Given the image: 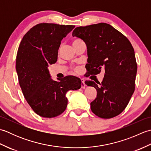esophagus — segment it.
Segmentation results:
<instances>
[{"label": "esophagus", "instance_id": "esophagus-1", "mask_svg": "<svg viewBox=\"0 0 151 151\" xmlns=\"http://www.w3.org/2000/svg\"><path fill=\"white\" fill-rule=\"evenodd\" d=\"M81 81H82L81 88L82 89H84L86 88V84H85V82H84V79H81Z\"/></svg>", "mask_w": 151, "mask_h": 151}]
</instances>
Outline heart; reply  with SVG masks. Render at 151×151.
<instances>
[{"instance_id": "heart-1", "label": "heart", "mask_w": 151, "mask_h": 151, "mask_svg": "<svg viewBox=\"0 0 151 151\" xmlns=\"http://www.w3.org/2000/svg\"><path fill=\"white\" fill-rule=\"evenodd\" d=\"M80 41H82L81 40H74L73 41V44H75V43H78V42H80Z\"/></svg>"}]
</instances>
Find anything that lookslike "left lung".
Instances as JSON below:
<instances>
[{
    "label": "left lung",
    "mask_w": 151,
    "mask_h": 151,
    "mask_svg": "<svg viewBox=\"0 0 151 151\" xmlns=\"http://www.w3.org/2000/svg\"><path fill=\"white\" fill-rule=\"evenodd\" d=\"M72 35L87 47L88 75L105 70L101 83L85 81L97 92L90 103L91 111L103 119L117 116L127 107L135 89L137 63L133 47L123 34L104 22L76 27Z\"/></svg>",
    "instance_id": "left-lung-1"
}]
</instances>
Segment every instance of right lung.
Instances as JSON below:
<instances>
[{"mask_svg": "<svg viewBox=\"0 0 151 151\" xmlns=\"http://www.w3.org/2000/svg\"><path fill=\"white\" fill-rule=\"evenodd\" d=\"M75 27L38 24L27 32L19 45L15 67L19 85L28 104L41 117L62 114L67 108V92L81 88L79 78L67 76L55 81L48 69L56 62L62 39Z\"/></svg>", "mask_w": 151, "mask_h": 151, "instance_id": "right-lung-1", "label": "right lung"}]
</instances>
